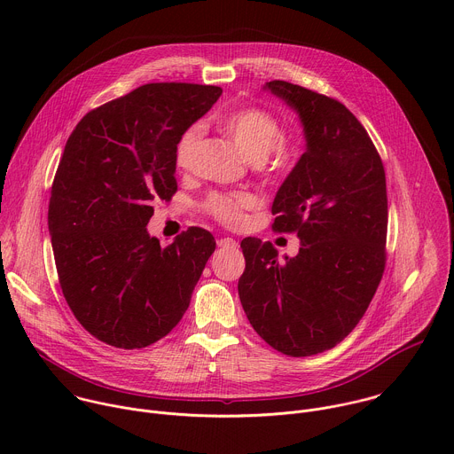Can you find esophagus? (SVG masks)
Here are the masks:
<instances>
[{
    "mask_svg": "<svg viewBox=\"0 0 454 454\" xmlns=\"http://www.w3.org/2000/svg\"><path fill=\"white\" fill-rule=\"evenodd\" d=\"M219 247H223V249H235L237 246H239V242L235 240V239H231V237H224V239H219Z\"/></svg>",
    "mask_w": 454,
    "mask_h": 454,
    "instance_id": "esophagus-1",
    "label": "esophagus"
}]
</instances>
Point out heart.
Wrapping results in <instances>:
<instances>
[{"label": "heart", "instance_id": "heart-1", "mask_svg": "<svg viewBox=\"0 0 454 454\" xmlns=\"http://www.w3.org/2000/svg\"><path fill=\"white\" fill-rule=\"evenodd\" d=\"M221 127L235 145L256 165L275 170L286 158L284 151V127L266 109L242 107L226 113L219 120ZM203 137L201 125H188L179 135L174 147V163L179 170H188L196 158L198 145ZM262 205V200L254 192L240 190L228 193H212L205 201V210L215 221L228 228H239L246 223V212Z\"/></svg>", "mask_w": 454, "mask_h": 454}]
</instances>
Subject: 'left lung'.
<instances>
[{"label": "left lung", "instance_id": "left-lung-1", "mask_svg": "<svg viewBox=\"0 0 454 454\" xmlns=\"http://www.w3.org/2000/svg\"><path fill=\"white\" fill-rule=\"evenodd\" d=\"M264 90L293 107L307 149L273 201V230L300 251L278 261L271 242H240L242 309L275 350L305 357L343 341L366 312L386 264L387 198L380 156L361 121L336 98L286 82Z\"/></svg>", "mask_w": 454, "mask_h": 454}]
</instances>
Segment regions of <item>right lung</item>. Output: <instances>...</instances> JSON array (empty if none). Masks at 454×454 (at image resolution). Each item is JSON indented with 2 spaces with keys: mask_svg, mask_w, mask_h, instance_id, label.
Returning <instances> with one entry per match:
<instances>
[{
  "mask_svg": "<svg viewBox=\"0 0 454 454\" xmlns=\"http://www.w3.org/2000/svg\"><path fill=\"white\" fill-rule=\"evenodd\" d=\"M223 90L186 82L137 88L90 111L59 161L48 230L59 284L81 325L116 348H144L183 317L215 251L192 226L167 247L147 224L177 183L174 147Z\"/></svg>",
  "mask_w": 454,
  "mask_h": 454,
  "instance_id": "1",
  "label": "right lung"
}]
</instances>
